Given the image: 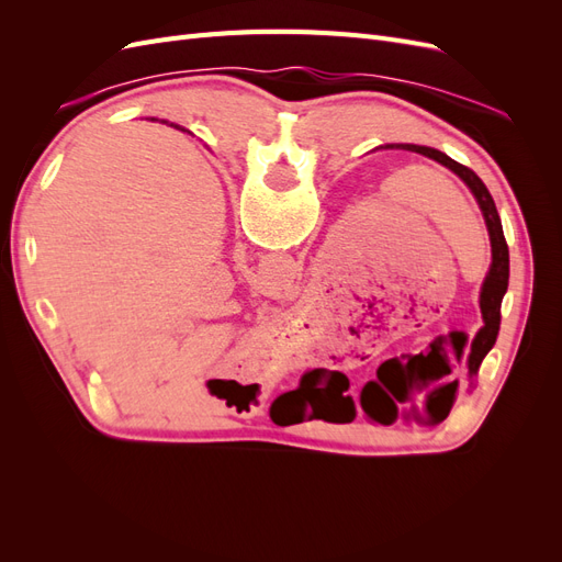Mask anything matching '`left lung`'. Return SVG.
Returning a JSON list of instances; mask_svg holds the SVG:
<instances>
[{"label":"left lung","instance_id":"obj_1","mask_svg":"<svg viewBox=\"0 0 562 562\" xmlns=\"http://www.w3.org/2000/svg\"><path fill=\"white\" fill-rule=\"evenodd\" d=\"M386 147L411 149V151H417V155H424V157L438 161L440 166L450 168L454 176H459V178L464 180V184L469 187L471 194L475 196V201H479V206L483 211L487 234H490V244H492V265H490V271H487V277H485L483 288H481V314H483L485 326L479 330V335L473 337L471 353H469V361H467L469 378H475V375H479V368H481V363L485 359V353L492 347H495V342H497L499 321H502V312L499 310H502V300H504L506 288H508V246H506V239H504V229H502V220H499L497 206H495V201H492V196L487 192V187L483 184V180L475 176L471 168L457 164L454 159L443 155V151H438L434 147H424V145H386ZM417 378H419V368L415 366V361H407L405 366H401L398 361L384 363L378 370V380L375 382H368L366 389L361 391V405H363L366 415L372 417V419H378V422L382 417L375 391H380V394H384V391H386V394L398 398L403 394V389L411 386L413 380L417 382ZM457 384H459L457 380L452 384H448V386H452V396L448 401V413H450V407H452ZM436 391H431V396L436 394ZM405 394H407V391H405ZM391 403H394V401H391Z\"/></svg>","mask_w":562,"mask_h":562}]
</instances>
